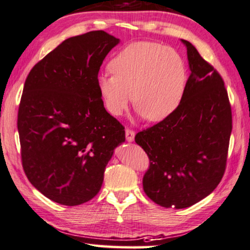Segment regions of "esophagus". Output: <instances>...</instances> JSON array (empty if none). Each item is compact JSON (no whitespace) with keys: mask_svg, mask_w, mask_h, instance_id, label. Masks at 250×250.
<instances>
[{"mask_svg":"<svg viewBox=\"0 0 250 250\" xmlns=\"http://www.w3.org/2000/svg\"><path fill=\"white\" fill-rule=\"evenodd\" d=\"M125 135H126V140L128 141V142H133L134 141V137H135V133H134L132 129L127 128L125 131Z\"/></svg>","mask_w":250,"mask_h":250,"instance_id":"34e87169","label":"esophagus"}]
</instances>
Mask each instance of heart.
Masks as SVG:
<instances>
[{
	"mask_svg": "<svg viewBox=\"0 0 250 250\" xmlns=\"http://www.w3.org/2000/svg\"><path fill=\"white\" fill-rule=\"evenodd\" d=\"M113 74L97 81L106 109L121 116L132 101L140 115L159 123L169 118L182 104L187 85L183 57L170 47L135 42L124 47L109 63Z\"/></svg>",
	"mask_w": 250,
	"mask_h": 250,
	"instance_id": "heart-1",
	"label": "heart"
}]
</instances>
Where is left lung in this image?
I'll return each instance as SVG.
<instances>
[{"instance_id": "1", "label": "left lung", "mask_w": 250, "mask_h": 250, "mask_svg": "<svg viewBox=\"0 0 250 250\" xmlns=\"http://www.w3.org/2000/svg\"><path fill=\"white\" fill-rule=\"evenodd\" d=\"M182 42L190 70L182 104L169 118L135 136L150 159L143 189L167 208H188L215 189L226 170L232 131L221 75L189 42Z\"/></svg>"}]
</instances>
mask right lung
Listing matches in <instances>:
<instances>
[{
    "mask_svg": "<svg viewBox=\"0 0 250 250\" xmlns=\"http://www.w3.org/2000/svg\"><path fill=\"white\" fill-rule=\"evenodd\" d=\"M119 42L103 30L64 41L29 72L18 113L22 167L29 182L56 203L96 196L124 126L104 107L98 73Z\"/></svg>",
    "mask_w": 250,
    "mask_h": 250,
    "instance_id": "obj_1",
    "label": "right lung"
}]
</instances>
